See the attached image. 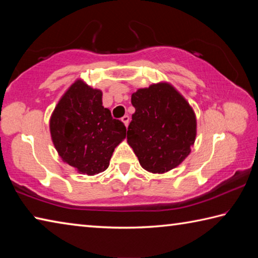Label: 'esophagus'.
<instances>
[{
  "mask_svg": "<svg viewBox=\"0 0 258 258\" xmlns=\"http://www.w3.org/2000/svg\"><path fill=\"white\" fill-rule=\"evenodd\" d=\"M121 121H123V123L125 124L126 127H127V126H128V123H130V116L125 115V116L123 117V118H121Z\"/></svg>",
  "mask_w": 258,
  "mask_h": 258,
  "instance_id": "34e87169",
  "label": "esophagus"
}]
</instances>
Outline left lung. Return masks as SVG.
<instances>
[{
    "label": "left lung",
    "mask_w": 258,
    "mask_h": 258,
    "mask_svg": "<svg viewBox=\"0 0 258 258\" xmlns=\"http://www.w3.org/2000/svg\"><path fill=\"white\" fill-rule=\"evenodd\" d=\"M135 112L127 143L146 171L163 174L191 152L197 135L194 109L169 83H157L132 94Z\"/></svg>",
    "instance_id": "1"
}]
</instances>
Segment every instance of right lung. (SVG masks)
Returning <instances> with one entry per match:
<instances>
[{
    "mask_svg": "<svg viewBox=\"0 0 258 258\" xmlns=\"http://www.w3.org/2000/svg\"><path fill=\"white\" fill-rule=\"evenodd\" d=\"M52 142L64 163L78 173L106 171L125 125L102 106V92L77 80L56 104L50 119Z\"/></svg>",
    "mask_w": 258,
    "mask_h": 258,
    "instance_id": "1",
    "label": "right lung"
}]
</instances>
